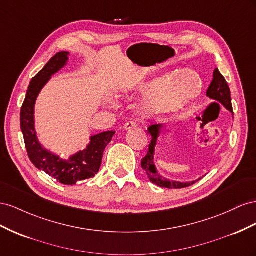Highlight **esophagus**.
<instances>
[{"mask_svg":"<svg viewBox=\"0 0 256 256\" xmlns=\"http://www.w3.org/2000/svg\"><path fill=\"white\" fill-rule=\"evenodd\" d=\"M136 126H137L136 122H134V121H130V122H126V124H124V126H123V130H132V128H136Z\"/></svg>","mask_w":256,"mask_h":256,"instance_id":"1","label":"esophagus"}]
</instances>
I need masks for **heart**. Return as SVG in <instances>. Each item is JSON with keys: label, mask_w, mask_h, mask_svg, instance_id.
I'll list each match as a JSON object with an SVG mask.
<instances>
[{"label": "heart", "mask_w": 256, "mask_h": 256, "mask_svg": "<svg viewBox=\"0 0 256 256\" xmlns=\"http://www.w3.org/2000/svg\"><path fill=\"white\" fill-rule=\"evenodd\" d=\"M202 82L200 75L191 70H179L172 74L151 78L133 88L135 96L148 100L144 112L148 114L176 112L200 96ZM106 103L114 104L112 100Z\"/></svg>", "instance_id": "heart-1"}]
</instances>
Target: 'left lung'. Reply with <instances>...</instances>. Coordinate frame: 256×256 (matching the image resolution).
<instances>
[{"label": "left lung", "mask_w": 256, "mask_h": 256, "mask_svg": "<svg viewBox=\"0 0 256 256\" xmlns=\"http://www.w3.org/2000/svg\"><path fill=\"white\" fill-rule=\"evenodd\" d=\"M207 96L210 100L218 102V103H220L222 106H224L234 116L230 86L228 82H226L225 78L222 76V74L218 72V68H216L214 72V79L207 90ZM164 126H165V123L153 124V126L148 128V132L150 133L152 140H151V142L149 144V151L147 153V156L142 160V170L146 172V174H147V176L152 184H154L160 188H167L172 190V188H182L192 186L195 184V182L200 181L204 176L194 181L181 182L176 180H168L164 176H162L156 168V166L154 164L156 148L158 142V138L160 137V134L163 132Z\"/></svg>", "instance_id": "8db88e82"}]
</instances>
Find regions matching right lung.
<instances>
[{
	"label": "right lung",
	"instance_id": "obj_1",
	"mask_svg": "<svg viewBox=\"0 0 256 256\" xmlns=\"http://www.w3.org/2000/svg\"><path fill=\"white\" fill-rule=\"evenodd\" d=\"M70 52L61 51L36 75L28 88L26 96L20 112V126L22 130L28 158L33 165L63 184L72 186L77 181L96 176L102 164V158L107 144L112 142L114 130L91 135L89 144L68 158H62L40 142L35 130V103L42 88L58 72L66 66Z\"/></svg>",
	"mask_w": 256,
	"mask_h": 256
}]
</instances>
